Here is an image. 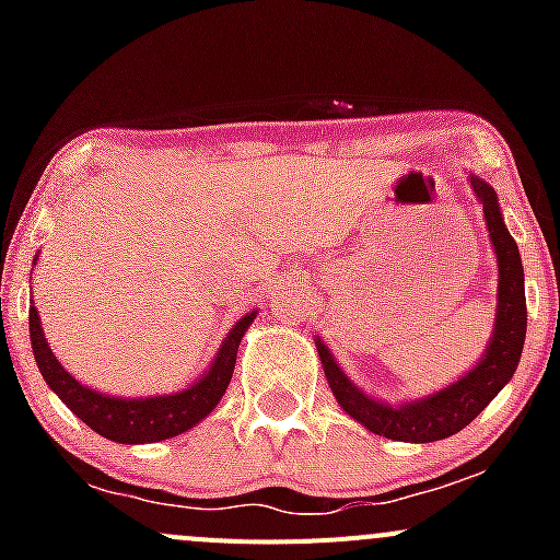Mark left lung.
Masks as SVG:
<instances>
[{
    "mask_svg": "<svg viewBox=\"0 0 560 560\" xmlns=\"http://www.w3.org/2000/svg\"><path fill=\"white\" fill-rule=\"evenodd\" d=\"M471 189L482 206L485 224H488L490 244H493L495 265H499V290H495V322L490 341L485 347L482 358L477 360L468 374L450 382L447 387L436 389L422 398L404 400L393 406L387 400L374 398L363 387L354 385L338 360L332 358L330 347L322 338H316V352H319L322 369H325L327 385L352 420L369 428L376 436L393 439V442L428 444L439 439L455 436L457 431L468 425L495 395L510 385L517 363H521L525 343V276L521 262V248L510 235L501 213L499 195L488 180L468 173Z\"/></svg>",
    "mask_w": 560,
    "mask_h": 560,
    "instance_id": "left-lung-1",
    "label": "left lung"
}]
</instances>
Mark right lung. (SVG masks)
I'll list each match as a JSON object with an SVG mask.
<instances>
[{
	"label": "right lung",
	"mask_w": 560,
	"mask_h": 560,
	"mask_svg": "<svg viewBox=\"0 0 560 560\" xmlns=\"http://www.w3.org/2000/svg\"><path fill=\"white\" fill-rule=\"evenodd\" d=\"M254 316H257V312H248L230 327L228 338L222 341L219 352L213 354L206 374H200V380H195L189 387L178 389V393L149 395V398H121V395H107L100 393V389L81 385L56 360V354L50 352L37 306L30 308V338L39 374L48 382V387L65 400L72 415L81 417L92 431L110 439V442L151 444L189 431V428H195L197 422H202L217 409L224 389H228L230 380H233L241 338L246 336Z\"/></svg>",
	"instance_id": "obj_1"
}]
</instances>
